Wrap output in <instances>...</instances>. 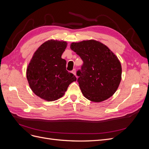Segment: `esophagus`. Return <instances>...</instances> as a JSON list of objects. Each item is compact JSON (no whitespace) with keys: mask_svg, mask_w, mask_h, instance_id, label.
<instances>
[{"mask_svg":"<svg viewBox=\"0 0 149 149\" xmlns=\"http://www.w3.org/2000/svg\"><path fill=\"white\" fill-rule=\"evenodd\" d=\"M72 73H73V74H74V75H76V70L73 69V71H72Z\"/></svg>","mask_w":149,"mask_h":149,"instance_id":"obj_1","label":"esophagus"}]
</instances>
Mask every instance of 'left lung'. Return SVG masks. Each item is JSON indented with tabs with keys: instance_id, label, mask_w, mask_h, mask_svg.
<instances>
[{
	"instance_id": "left-lung-1",
	"label": "left lung",
	"mask_w": 149,
	"mask_h": 149,
	"mask_svg": "<svg viewBox=\"0 0 149 149\" xmlns=\"http://www.w3.org/2000/svg\"><path fill=\"white\" fill-rule=\"evenodd\" d=\"M70 47L83 61L76 74L84 96L99 102L113 95L121 80L118 57L105 45L93 40L72 43Z\"/></svg>"
}]
</instances>
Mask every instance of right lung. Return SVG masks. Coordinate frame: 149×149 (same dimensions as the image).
Masks as SVG:
<instances>
[{
	"instance_id": "add662e5",
	"label": "right lung",
	"mask_w": 149,
	"mask_h": 149,
	"mask_svg": "<svg viewBox=\"0 0 149 149\" xmlns=\"http://www.w3.org/2000/svg\"><path fill=\"white\" fill-rule=\"evenodd\" d=\"M66 42L50 40L43 43L34 53L26 70L30 88L36 95L48 101L64 95L76 76L66 70V61L61 55Z\"/></svg>"
}]
</instances>
